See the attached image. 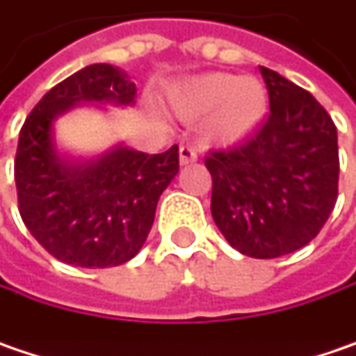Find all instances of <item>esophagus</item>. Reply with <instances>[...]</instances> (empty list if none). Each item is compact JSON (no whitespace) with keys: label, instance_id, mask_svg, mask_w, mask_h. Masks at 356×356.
Wrapping results in <instances>:
<instances>
[{"label":"esophagus","instance_id":"esophagus-1","mask_svg":"<svg viewBox=\"0 0 356 356\" xmlns=\"http://www.w3.org/2000/svg\"><path fill=\"white\" fill-rule=\"evenodd\" d=\"M196 160H198V156L191 145H180V165H191Z\"/></svg>","mask_w":356,"mask_h":356}]
</instances>
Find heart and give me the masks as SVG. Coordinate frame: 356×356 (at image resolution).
I'll return each mask as SVG.
<instances>
[{
    "label": "heart",
    "instance_id": "obj_1",
    "mask_svg": "<svg viewBox=\"0 0 356 356\" xmlns=\"http://www.w3.org/2000/svg\"><path fill=\"white\" fill-rule=\"evenodd\" d=\"M170 105L184 121L207 117L202 136L211 145L237 147L266 123L269 95L253 76L204 72L174 85Z\"/></svg>",
    "mask_w": 356,
    "mask_h": 356
}]
</instances>
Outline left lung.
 I'll use <instances>...</instances> for the list:
<instances>
[{
    "label": "left lung",
    "instance_id": "obj_1",
    "mask_svg": "<svg viewBox=\"0 0 356 356\" xmlns=\"http://www.w3.org/2000/svg\"><path fill=\"white\" fill-rule=\"evenodd\" d=\"M271 113L231 152H213L211 213L231 247L255 259L298 251L320 233L339 194L337 127L308 90L259 66Z\"/></svg>",
    "mask_w": 356,
    "mask_h": 356
}]
</instances>
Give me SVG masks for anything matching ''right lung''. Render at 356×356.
Segmentation results:
<instances>
[{"label": "right lung", "instance_id": "right-lung-1", "mask_svg": "<svg viewBox=\"0 0 356 356\" xmlns=\"http://www.w3.org/2000/svg\"><path fill=\"white\" fill-rule=\"evenodd\" d=\"M136 97L127 72L90 64L48 90L19 131V215L34 239L68 266L115 267L134 259L162 192L178 174V145L149 156L119 141L92 158L58 149L54 127L70 109L131 107Z\"/></svg>", "mask_w": 356, "mask_h": 356}]
</instances>
